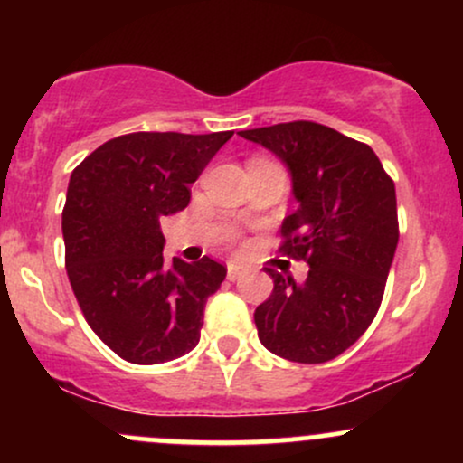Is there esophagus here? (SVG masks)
Segmentation results:
<instances>
[{
    "label": "esophagus",
    "instance_id": "1",
    "mask_svg": "<svg viewBox=\"0 0 463 463\" xmlns=\"http://www.w3.org/2000/svg\"><path fill=\"white\" fill-rule=\"evenodd\" d=\"M243 274H246V269L239 268V265H235V263L228 265V280H239Z\"/></svg>",
    "mask_w": 463,
    "mask_h": 463
}]
</instances>
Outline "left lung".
<instances>
[{"label": "left lung", "mask_w": 463, "mask_h": 463, "mask_svg": "<svg viewBox=\"0 0 463 463\" xmlns=\"http://www.w3.org/2000/svg\"><path fill=\"white\" fill-rule=\"evenodd\" d=\"M287 165L298 209L280 226V252L309 263L305 283L268 269L269 298L254 311L269 353L324 364L365 333L383 300L398 243L394 180L365 143L316 121L241 130Z\"/></svg>", "instance_id": "left-lung-1"}]
</instances>
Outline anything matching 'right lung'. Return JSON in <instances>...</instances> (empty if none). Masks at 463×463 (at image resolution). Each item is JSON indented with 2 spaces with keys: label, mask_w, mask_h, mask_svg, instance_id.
Masks as SVG:
<instances>
[{
  "label": "right lung",
  "mask_w": 463,
  "mask_h": 463,
  "mask_svg": "<svg viewBox=\"0 0 463 463\" xmlns=\"http://www.w3.org/2000/svg\"><path fill=\"white\" fill-rule=\"evenodd\" d=\"M231 137L130 132L71 172L62 209L69 283L93 333L130 364H165L198 346L206 298L226 268L209 257L165 261L161 217L189 204V187Z\"/></svg>",
  "instance_id": "1"
}]
</instances>
